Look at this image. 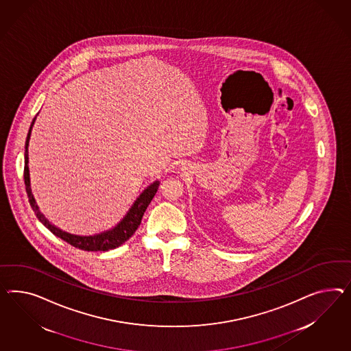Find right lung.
<instances>
[{
    "label": "right lung",
    "mask_w": 351,
    "mask_h": 351,
    "mask_svg": "<svg viewBox=\"0 0 351 351\" xmlns=\"http://www.w3.org/2000/svg\"><path fill=\"white\" fill-rule=\"evenodd\" d=\"M34 123V120L32 121L30 129H29L28 136H27V142H25V165H24V182H25V189L28 194L29 203L32 206V209L34 210V213L37 215L39 221L46 226V228L57 237L62 239L64 241L69 243L70 245L86 250V252H107L114 247H120L126 240H129L133 237L134 232L136 231V228H139L141 222H142L143 215L145 212L147 207L149 206L153 197L156 195L157 189L160 182L156 181L151 184L147 189L143 191L141 197L134 203L133 207L128 212V215L123 217V221L116 226V228L106 231L102 234H98L95 237H77V235H71L67 234L65 231L57 228L56 226L51 225L46 218L43 217V215L39 212L38 206L36 204L34 198L32 195V191L29 188V169H28V143L30 138V130L32 126Z\"/></svg>",
    "instance_id": "right-lung-1"
}]
</instances>
